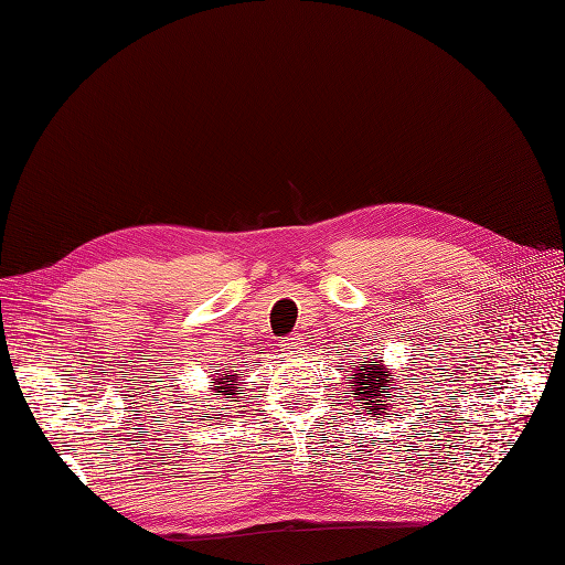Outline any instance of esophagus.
I'll list each match as a JSON object with an SVG mask.
<instances>
[{"label":"esophagus","mask_w":565,"mask_h":565,"mask_svg":"<svg viewBox=\"0 0 565 565\" xmlns=\"http://www.w3.org/2000/svg\"><path fill=\"white\" fill-rule=\"evenodd\" d=\"M300 344H302V338L296 332V335H288L286 340H281L279 347H281L286 353H296V351L300 349Z\"/></svg>","instance_id":"1"}]
</instances>
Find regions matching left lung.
Returning <instances> with one entry per match:
<instances>
[{
	"mask_svg": "<svg viewBox=\"0 0 565 565\" xmlns=\"http://www.w3.org/2000/svg\"><path fill=\"white\" fill-rule=\"evenodd\" d=\"M370 362L373 363L372 366L369 365ZM349 384H353V398L363 403L367 414H374V412L384 414V409H388V405L395 403V401H388L391 393H393L391 386L395 384L393 372H388L377 361L370 359L367 365H361L349 377ZM395 398H398V395H395ZM380 419H382V416H380Z\"/></svg>",
	"mask_w": 565,
	"mask_h": 565,
	"instance_id": "8db88e82",
	"label": "left lung"
}]
</instances>
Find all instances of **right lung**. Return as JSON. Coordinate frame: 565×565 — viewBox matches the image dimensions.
I'll return each mask as SVG.
<instances>
[{
	"label": "right lung",
	"instance_id": "obj_1",
	"mask_svg": "<svg viewBox=\"0 0 565 565\" xmlns=\"http://www.w3.org/2000/svg\"><path fill=\"white\" fill-rule=\"evenodd\" d=\"M218 372V370H216ZM214 393L212 395H216V401H225V398H235L237 395V388H239V380H237V374L235 372H225V374H221V377H216L214 382ZM204 401H212V398H204ZM218 414H214V416H209V419H216Z\"/></svg>",
	"mask_w": 565,
	"mask_h": 565
}]
</instances>
